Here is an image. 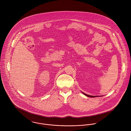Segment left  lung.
<instances>
[{
    "instance_id": "1",
    "label": "left lung",
    "mask_w": 131,
    "mask_h": 131,
    "mask_svg": "<svg viewBox=\"0 0 131 131\" xmlns=\"http://www.w3.org/2000/svg\"><path fill=\"white\" fill-rule=\"evenodd\" d=\"M83 94H84L86 96H88V97H96V96H92V95H88V94H85V93H83Z\"/></svg>"
}]
</instances>
